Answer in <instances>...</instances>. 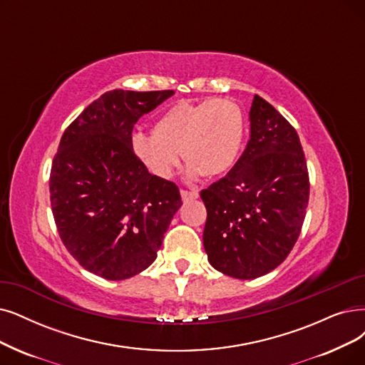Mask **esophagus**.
Returning a JSON list of instances; mask_svg holds the SVG:
<instances>
[{"label": "esophagus", "instance_id": "1", "mask_svg": "<svg viewBox=\"0 0 365 365\" xmlns=\"http://www.w3.org/2000/svg\"><path fill=\"white\" fill-rule=\"evenodd\" d=\"M181 197L184 202H190L199 197L197 192H188V190H181Z\"/></svg>", "mask_w": 365, "mask_h": 365}]
</instances>
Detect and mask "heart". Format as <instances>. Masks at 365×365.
<instances>
[{
    "instance_id": "heart-1",
    "label": "heart",
    "mask_w": 365,
    "mask_h": 365,
    "mask_svg": "<svg viewBox=\"0 0 365 365\" xmlns=\"http://www.w3.org/2000/svg\"><path fill=\"white\" fill-rule=\"evenodd\" d=\"M245 140V116L227 97L178 101L153 124V136L135 133L132 150L154 177L168 180L185 160L188 178L220 177L229 172Z\"/></svg>"
}]
</instances>
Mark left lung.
<instances>
[{
  "label": "left lung",
  "instance_id": "obj_1",
  "mask_svg": "<svg viewBox=\"0 0 365 365\" xmlns=\"http://www.w3.org/2000/svg\"><path fill=\"white\" fill-rule=\"evenodd\" d=\"M309 196L307 162L297 130L255 96L242 155L225 178L200 192L210 264L240 280L279 267L299 237Z\"/></svg>",
  "mask_w": 365,
  "mask_h": 365
}]
</instances>
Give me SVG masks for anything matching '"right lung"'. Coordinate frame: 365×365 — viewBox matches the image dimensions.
<instances>
[{"instance_id": "right-lung-1", "label": "right lung", "mask_w": 365, "mask_h": 365, "mask_svg": "<svg viewBox=\"0 0 365 365\" xmlns=\"http://www.w3.org/2000/svg\"><path fill=\"white\" fill-rule=\"evenodd\" d=\"M172 94L105 93L66 128L53 157L49 192L58 233L81 267L106 280L147 269L182 205L178 187L154 177L132 150L138 120Z\"/></svg>"}]
</instances>
